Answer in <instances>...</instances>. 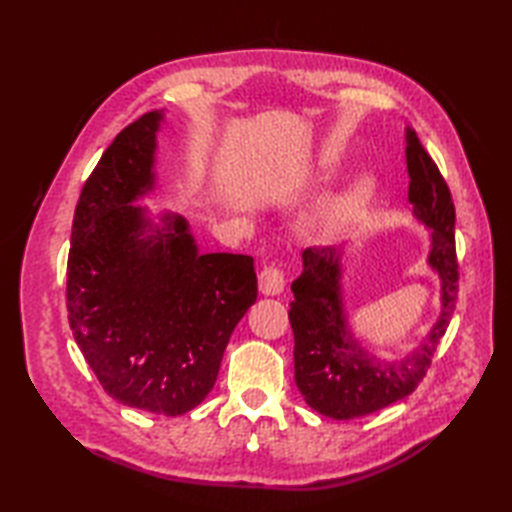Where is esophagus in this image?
<instances>
[{
	"mask_svg": "<svg viewBox=\"0 0 512 512\" xmlns=\"http://www.w3.org/2000/svg\"><path fill=\"white\" fill-rule=\"evenodd\" d=\"M284 270L277 268L275 264H268L262 268V273H259V290L264 292V295H279L281 290H284Z\"/></svg>",
	"mask_w": 512,
	"mask_h": 512,
	"instance_id": "esophagus-1",
	"label": "esophagus"
}]
</instances>
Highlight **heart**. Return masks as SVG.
I'll return each mask as SVG.
<instances>
[{
    "label": "heart",
    "mask_w": 512,
    "mask_h": 512,
    "mask_svg": "<svg viewBox=\"0 0 512 512\" xmlns=\"http://www.w3.org/2000/svg\"><path fill=\"white\" fill-rule=\"evenodd\" d=\"M372 191H374V182L372 180H369V178L356 180L352 191L347 193L343 200L332 204L330 220L332 222H341V220H347V217H352L369 198H372Z\"/></svg>",
    "instance_id": "1"
}]
</instances>
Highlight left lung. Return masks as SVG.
Wrapping results in <instances>:
<instances>
[{
  "label": "left lung",
  "mask_w": 512,
  "mask_h": 512,
  "mask_svg": "<svg viewBox=\"0 0 512 512\" xmlns=\"http://www.w3.org/2000/svg\"><path fill=\"white\" fill-rule=\"evenodd\" d=\"M409 202L431 228L429 266L442 281V312L427 341L398 361L367 354L347 330L341 297V253L330 246L303 250V273L292 281L288 319L295 332V380L308 405L336 420H352L409 396L427 376L433 352L458 301L455 206L451 191L418 134L407 127Z\"/></svg>",
  "instance_id": "1"
}]
</instances>
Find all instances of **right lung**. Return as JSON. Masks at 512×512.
Masks as SVG:
<instances>
[{"mask_svg":"<svg viewBox=\"0 0 512 512\" xmlns=\"http://www.w3.org/2000/svg\"><path fill=\"white\" fill-rule=\"evenodd\" d=\"M162 112L129 123L85 180L68 255V321L103 389L180 416L209 396L228 339L257 299L250 255H200L180 215L132 204L154 189Z\"/></svg>","mask_w":512,"mask_h":512,"instance_id":"add662e5","label":"right lung"}]
</instances>
